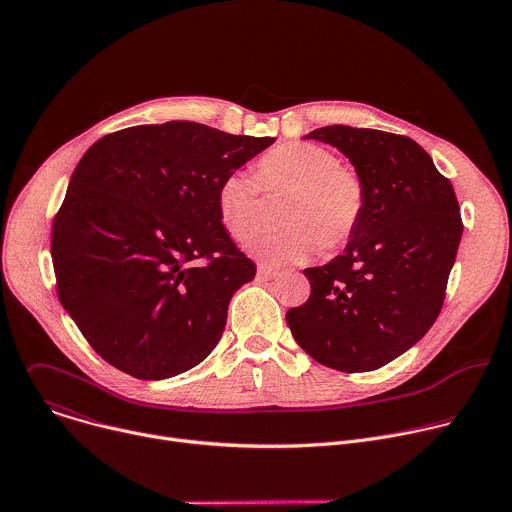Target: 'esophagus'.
Segmentation results:
<instances>
[{"instance_id": "1", "label": "esophagus", "mask_w": 512, "mask_h": 512, "mask_svg": "<svg viewBox=\"0 0 512 512\" xmlns=\"http://www.w3.org/2000/svg\"><path fill=\"white\" fill-rule=\"evenodd\" d=\"M275 275H277L275 269H269V267H265V265H259V267H257V279H261V281H269V279H273Z\"/></svg>"}]
</instances>
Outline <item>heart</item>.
<instances>
[{"instance_id": "obj_1", "label": "heart", "mask_w": 512, "mask_h": 512, "mask_svg": "<svg viewBox=\"0 0 512 512\" xmlns=\"http://www.w3.org/2000/svg\"><path fill=\"white\" fill-rule=\"evenodd\" d=\"M259 186L289 190L281 210L285 229L247 245L269 265L298 263L320 247H340L356 231L367 202L362 178L338 164L330 150L306 141L281 143L257 162L255 178L235 170L216 186L218 218L235 241L245 243L259 229Z\"/></svg>"}]
</instances>
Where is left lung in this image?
Returning <instances> with one entry per match:
<instances>
[{
    "label": "left lung",
    "mask_w": 512,
    "mask_h": 512,
    "mask_svg": "<svg viewBox=\"0 0 512 512\" xmlns=\"http://www.w3.org/2000/svg\"><path fill=\"white\" fill-rule=\"evenodd\" d=\"M306 139L348 158L367 202L344 253L304 269L312 294L285 320L324 367L375 371L419 342L442 310L464 231L456 192L405 135L328 125Z\"/></svg>",
    "instance_id": "8db88e82"
}]
</instances>
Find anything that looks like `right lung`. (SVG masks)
Listing matches in <instances>:
<instances>
[{
  "mask_svg": "<svg viewBox=\"0 0 512 512\" xmlns=\"http://www.w3.org/2000/svg\"><path fill=\"white\" fill-rule=\"evenodd\" d=\"M271 143L168 121L109 133L81 158L50 251L60 304L115 369L170 379L221 340L255 263L221 225L216 186Z\"/></svg>",
  "mask_w": 512,
  "mask_h": 512,
  "instance_id": "add662e5",
  "label": "right lung"
}]
</instances>
